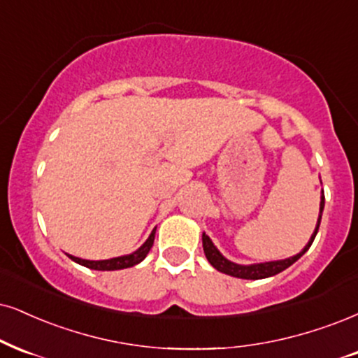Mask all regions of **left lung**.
I'll return each mask as SVG.
<instances>
[{
	"label": "left lung",
	"mask_w": 358,
	"mask_h": 358,
	"mask_svg": "<svg viewBox=\"0 0 358 358\" xmlns=\"http://www.w3.org/2000/svg\"><path fill=\"white\" fill-rule=\"evenodd\" d=\"M324 206H325V197H324V192H322L320 214H319V219H317L315 231L310 236V241L307 242V245L303 247V249L297 255H294V257H289V259H284V260H272V262L250 264V266H241V264L231 262V260H227L226 257H224V255L217 250V247L214 245V242L210 241V237L207 236L206 232H202V247H204L206 257H207V260H209L210 266H213L214 268H217L219 272L227 273V275H232V277H239V279L257 280V279H266V277L275 275V273L285 271L287 267L292 266L294 262H297V260L307 252L308 247L312 245V242H314L317 232H319L322 213H324Z\"/></svg>",
	"instance_id": "obj_1"
}]
</instances>
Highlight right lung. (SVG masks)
Returning a JSON list of instances; mask_svg holds the SVG:
<instances>
[{"mask_svg": "<svg viewBox=\"0 0 358 358\" xmlns=\"http://www.w3.org/2000/svg\"><path fill=\"white\" fill-rule=\"evenodd\" d=\"M154 236H156V229L151 232V236L148 237V241L144 242L143 245L139 247L138 250H134L132 254L127 255H121V257H114V259H106V260H86V259H79L74 257V255H69V259L74 260V262L81 264L87 268H92V271H121V268H127L136 266V264L143 262L145 259V255L149 254L151 247L154 244Z\"/></svg>", "mask_w": 358, "mask_h": 358, "instance_id": "add662e5", "label": "right lung"}]
</instances>
